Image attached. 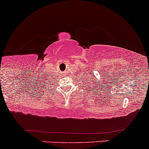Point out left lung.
Wrapping results in <instances>:
<instances>
[{"label":"left lung","mask_w":149,"mask_h":149,"mask_svg":"<svg viewBox=\"0 0 149 149\" xmlns=\"http://www.w3.org/2000/svg\"><path fill=\"white\" fill-rule=\"evenodd\" d=\"M94 85H95V84H93V83L92 84V85H91V84L89 85V86H90L89 88H91V92H92V91H94V90H97L96 88H93V87H94V86H96V87H97V85H96V86H94ZM91 87H92L91 88ZM98 87H99V86H98ZM93 88H96V89L93 90Z\"/></svg>","instance_id":"left-lung-1"}]
</instances>
